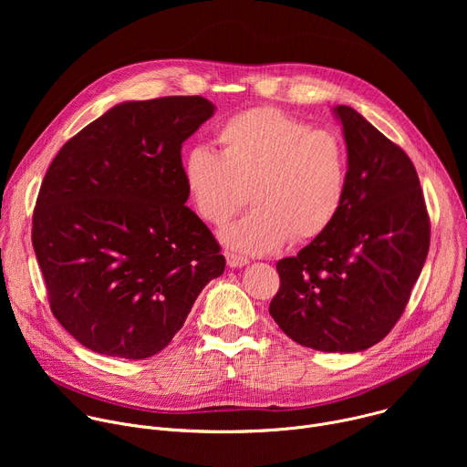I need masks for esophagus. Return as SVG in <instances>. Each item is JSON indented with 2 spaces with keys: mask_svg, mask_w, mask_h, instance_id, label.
<instances>
[{
  "mask_svg": "<svg viewBox=\"0 0 467 467\" xmlns=\"http://www.w3.org/2000/svg\"><path fill=\"white\" fill-rule=\"evenodd\" d=\"M225 258H227V264L231 265V268H242V265H245L249 262L247 256L236 254V253H231V251L225 253Z\"/></svg>",
  "mask_w": 467,
  "mask_h": 467,
  "instance_id": "obj_1",
  "label": "esophagus"
}]
</instances>
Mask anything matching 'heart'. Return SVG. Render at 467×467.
I'll return each mask as SVG.
<instances>
[{"mask_svg":"<svg viewBox=\"0 0 467 467\" xmlns=\"http://www.w3.org/2000/svg\"><path fill=\"white\" fill-rule=\"evenodd\" d=\"M222 153L193 146L182 175L197 216L223 227L245 203L253 211L223 233L240 251L270 253L290 238L306 244L340 216L349 184V153L330 129L274 107L234 114L218 130Z\"/></svg>","mask_w":467,"mask_h":467,"instance_id":"obj_1","label":"heart"}]
</instances>
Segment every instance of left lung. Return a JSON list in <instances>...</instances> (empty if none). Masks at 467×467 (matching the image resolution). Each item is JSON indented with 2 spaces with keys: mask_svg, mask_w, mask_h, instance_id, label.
Instances as JSON below:
<instances>
[{
  "mask_svg": "<svg viewBox=\"0 0 467 467\" xmlns=\"http://www.w3.org/2000/svg\"><path fill=\"white\" fill-rule=\"evenodd\" d=\"M349 153L346 203L319 238L277 262L270 314L294 342L327 353L379 344L403 316L431 245L410 157L355 109H335Z\"/></svg>",
  "mask_w": 467,
  "mask_h": 467,
  "instance_id": "left-lung-1",
  "label": "left lung"
}]
</instances>
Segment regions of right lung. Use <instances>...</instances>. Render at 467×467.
Instances as JSON below:
<instances>
[{"label": "right lung", "instance_id": "right-lung-1", "mask_svg": "<svg viewBox=\"0 0 467 467\" xmlns=\"http://www.w3.org/2000/svg\"><path fill=\"white\" fill-rule=\"evenodd\" d=\"M214 112L202 96L112 107L49 164L33 247L53 316L85 348L129 360L162 351L225 270L184 203L182 142Z\"/></svg>", "mask_w": 467, "mask_h": 467}]
</instances>
